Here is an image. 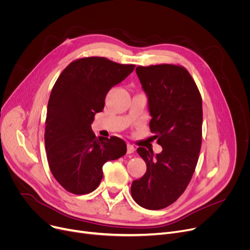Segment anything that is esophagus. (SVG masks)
<instances>
[{
  "instance_id": "1",
  "label": "esophagus",
  "mask_w": 250,
  "mask_h": 250,
  "mask_svg": "<svg viewBox=\"0 0 250 250\" xmlns=\"http://www.w3.org/2000/svg\"><path fill=\"white\" fill-rule=\"evenodd\" d=\"M135 147L133 145H130V144H127L126 145V153L127 154H133L135 152Z\"/></svg>"
}]
</instances>
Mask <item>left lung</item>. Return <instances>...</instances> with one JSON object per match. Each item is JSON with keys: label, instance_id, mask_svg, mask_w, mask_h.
<instances>
[{"label": "left lung", "instance_id": "obj_1", "mask_svg": "<svg viewBox=\"0 0 250 250\" xmlns=\"http://www.w3.org/2000/svg\"><path fill=\"white\" fill-rule=\"evenodd\" d=\"M136 73L148 97L150 129L162 152L140 147L147 171L132 183V196L141 207L160 209L186 190L202 146L203 103L192 77L181 65L138 67Z\"/></svg>", "mask_w": 250, "mask_h": 250}]
</instances>
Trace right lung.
<instances>
[{
  "instance_id": "1",
  "label": "right lung",
  "mask_w": 250,
  "mask_h": 250,
  "mask_svg": "<svg viewBox=\"0 0 250 250\" xmlns=\"http://www.w3.org/2000/svg\"><path fill=\"white\" fill-rule=\"evenodd\" d=\"M134 69L135 64L90 57L72 62L58 78L47 104L44 143L50 171L65 190L93 191L103 164L126 153L122 139L97 138L91 124L103 110L108 91Z\"/></svg>"
}]
</instances>
